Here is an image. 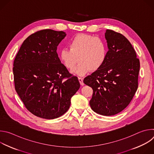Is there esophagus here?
Instances as JSON below:
<instances>
[{"mask_svg":"<svg viewBox=\"0 0 154 154\" xmlns=\"http://www.w3.org/2000/svg\"><path fill=\"white\" fill-rule=\"evenodd\" d=\"M78 79H79V82H80V85H81L82 86L84 85V83H83V79H82V77H78Z\"/></svg>","mask_w":154,"mask_h":154,"instance_id":"esophagus-1","label":"esophagus"}]
</instances>
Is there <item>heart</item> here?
Returning a JSON list of instances; mask_svg holds the SVG:
<instances>
[{
	"label": "heart",
	"instance_id": "heart-1",
	"mask_svg": "<svg viewBox=\"0 0 154 154\" xmlns=\"http://www.w3.org/2000/svg\"><path fill=\"white\" fill-rule=\"evenodd\" d=\"M69 49L64 48L58 53L61 63L68 69H72L80 61L72 72L83 75L90 71L99 69L103 64L107 55L105 42L98 37L80 33L70 41Z\"/></svg>",
	"mask_w": 154,
	"mask_h": 154
}]
</instances>
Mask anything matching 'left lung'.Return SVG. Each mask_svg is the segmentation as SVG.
<instances>
[{"label":"left lung","mask_w":154,"mask_h":154,"mask_svg":"<svg viewBox=\"0 0 154 154\" xmlns=\"http://www.w3.org/2000/svg\"><path fill=\"white\" fill-rule=\"evenodd\" d=\"M108 51L102 66L83 83L91 87L90 105L93 110L103 116L122 111L133 99L138 88L140 60L129 41L112 30L105 33Z\"/></svg>","instance_id":"8db88e82"}]
</instances>
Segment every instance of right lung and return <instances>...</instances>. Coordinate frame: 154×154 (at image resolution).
Returning <instances> with one entry per match:
<instances>
[{"label":"right lung","instance_id":"right-lung-1","mask_svg":"<svg viewBox=\"0 0 154 154\" xmlns=\"http://www.w3.org/2000/svg\"><path fill=\"white\" fill-rule=\"evenodd\" d=\"M66 35L51 29L38 31L23 42L14 61L16 93L30 112L43 119L57 118L66 112L80 86L57 53Z\"/></svg>","mask_w":154,"mask_h":154}]
</instances>
